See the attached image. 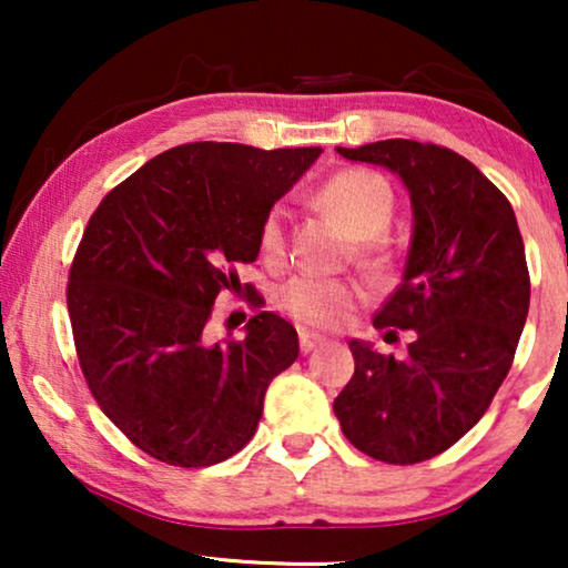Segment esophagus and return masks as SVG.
<instances>
[{"label":"esophagus","mask_w":568,"mask_h":568,"mask_svg":"<svg viewBox=\"0 0 568 568\" xmlns=\"http://www.w3.org/2000/svg\"><path fill=\"white\" fill-rule=\"evenodd\" d=\"M323 336H315V333H310V331H302L300 333V348H302V354H310V352H315L317 346L323 344Z\"/></svg>","instance_id":"34e87169"}]
</instances>
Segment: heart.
<instances>
[{"instance_id":"obj_1","label":"heart","mask_w":568,"mask_h":568,"mask_svg":"<svg viewBox=\"0 0 568 568\" xmlns=\"http://www.w3.org/2000/svg\"><path fill=\"white\" fill-rule=\"evenodd\" d=\"M317 206L336 216L344 230L354 240H359L364 258L379 261L375 240H379L390 227L395 199L390 185L369 170H341L331 175L315 193ZM284 209L274 206L263 216L258 230L261 255L268 263L282 261L286 232H284ZM362 290L352 282L338 278H315L294 276L290 284L278 292V307L297 321L317 328H338L346 323L356 305L362 302Z\"/></svg>"}]
</instances>
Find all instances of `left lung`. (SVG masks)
I'll list each match as a JSON object with an SVG mask.
<instances>
[{
	"mask_svg": "<svg viewBox=\"0 0 568 568\" xmlns=\"http://www.w3.org/2000/svg\"><path fill=\"white\" fill-rule=\"evenodd\" d=\"M336 150L387 168L408 189L406 271L375 328L416 336L403 359L348 341L356 367L333 410L364 455L424 463L478 424L511 367L530 307L523 235L507 196L447 146L385 139Z\"/></svg>",
	"mask_w": 568,
	"mask_h": 568,
	"instance_id": "8db88e82",
	"label": "left lung"
}]
</instances>
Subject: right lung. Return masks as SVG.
Returning <instances> with one entry per match:
<instances>
[{
    "instance_id": "obj_1",
    "label": "right lung",
    "mask_w": 568,
    "mask_h": 568,
    "mask_svg": "<svg viewBox=\"0 0 568 568\" xmlns=\"http://www.w3.org/2000/svg\"><path fill=\"white\" fill-rule=\"evenodd\" d=\"M321 146L193 142L158 154L100 201L69 271L82 375L103 414L154 460L206 468L253 439L263 398L300 356L297 331L253 315L245 336L204 328L232 266L258 258L271 206Z\"/></svg>"
}]
</instances>
